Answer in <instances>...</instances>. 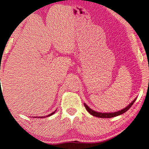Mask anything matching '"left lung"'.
Masks as SVG:
<instances>
[{
    "label": "left lung",
    "instance_id": "obj_1",
    "mask_svg": "<svg viewBox=\"0 0 149 149\" xmlns=\"http://www.w3.org/2000/svg\"><path fill=\"white\" fill-rule=\"evenodd\" d=\"M136 99H134L133 101H132L131 103L129 104L127 107H126L125 108L122 109V110H120L118 111V112H109V113H107V112H95V110H93L92 109L90 108L86 104L84 103V106L85 107H86V110L88 111V112H89L90 114H92L93 116H95V117H100V118H111V117H116V116H118V115H120V114L125 113V112H127V110H128L132 106V104H134V102H135V100Z\"/></svg>",
    "mask_w": 149,
    "mask_h": 149
}]
</instances>
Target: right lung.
I'll return each instance as SVG.
<instances>
[{"instance_id": "1", "label": "right lung", "mask_w": 149, "mask_h": 149, "mask_svg": "<svg viewBox=\"0 0 149 149\" xmlns=\"http://www.w3.org/2000/svg\"><path fill=\"white\" fill-rule=\"evenodd\" d=\"M56 112V111H54V112H52V113H51L50 114H49V115H47V117H49V116H51V115H52V114H53L54 113V112ZM42 117H40V118H42ZM35 118H36V117H35Z\"/></svg>"}]
</instances>
